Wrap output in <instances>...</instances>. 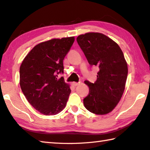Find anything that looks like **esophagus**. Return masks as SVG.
<instances>
[{"label":"esophagus","instance_id":"esophagus-1","mask_svg":"<svg viewBox=\"0 0 150 150\" xmlns=\"http://www.w3.org/2000/svg\"><path fill=\"white\" fill-rule=\"evenodd\" d=\"M79 83H76V82H73L72 83V84L74 86H77V85H79Z\"/></svg>","mask_w":150,"mask_h":150}]
</instances>
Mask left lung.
<instances>
[{"instance_id": "obj_1", "label": "left lung", "mask_w": 150, "mask_h": 150, "mask_svg": "<svg viewBox=\"0 0 150 150\" xmlns=\"http://www.w3.org/2000/svg\"><path fill=\"white\" fill-rule=\"evenodd\" d=\"M77 41L91 66H97V80L84 83L89 94L83 100L87 110L105 115L116 107L123 94L128 66L121 48L110 38L100 33H87Z\"/></svg>"}]
</instances>
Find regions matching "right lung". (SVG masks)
I'll return each instance as SVG.
<instances>
[{
	"label": "right lung",
	"instance_id": "obj_1",
	"mask_svg": "<svg viewBox=\"0 0 150 150\" xmlns=\"http://www.w3.org/2000/svg\"><path fill=\"white\" fill-rule=\"evenodd\" d=\"M75 41L74 37L52 39L37 45L23 59L20 84L26 99L45 115L59 113L66 107L71 89L63 77V60Z\"/></svg>",
	"mask_w": 150,
	"mask_h": 150
}]
</instances>
